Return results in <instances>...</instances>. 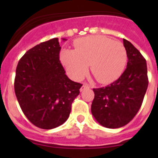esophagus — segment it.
Masks as SVG:
<instances>
[{"label":"esophagus","instance_id":"1","mask_svg":"<svg viewBox=\"0 0 158 158\" xmlns=\"http://www.w3.org/2000/svg\"><path fill=\"white\" fill-rule=\"evenodd\" d=\"M89 88H90V86H89V84H83V86L81 87V88H80V91H84V89H89Z\"/></svg>","mask_w":158,"mask_h":158}]
</instances>
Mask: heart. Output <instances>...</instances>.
<instances>
[{"label": "heart", "mask_w": 158, "mask_h": 158, "mask_svg": "<svg viewBox=\"0 0 158 158\" xmlns=\"http://www.w3.org/2000/svg\"><path fill=\"white\" fill-rule=\"evenodd\" d=\"M74 51L63 49L60 60L68 74L79 80L85 75L89 64L99 83L108 84L118 79L125 69L127 53L122 43L102 35L79 38Z\"/></svg>", "instance_id": "heart-1"}]
</instances>
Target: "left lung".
<instances>
[{
    "instance_id": "8db88e82",
    "label": "left lung",
    "mask_w": 158,
    "mask_h": 158,
    "mask_svg": "<svg viewBox=\"0 0 158 158\" xmlns=\"http://www.w3.org/2000/svg\"><path fill=\"white\" fill-rule=\"evenodd\" d=\"M127 53V67L117 80L94 89L91 111L101 125L116 129L127 125L141 107L148 85L147 63L132 43L123 39Z\"/></svg>"
}]
</instances>
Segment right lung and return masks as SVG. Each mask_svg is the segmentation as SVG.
I'll use <instances>...</instances> for the list:
<instances>
[{
  "label": "right lung",
  "mask_w": 158,
  "mask_h": 158,
  "mask_svg": "<svg viewBox=\"0 0 158 158\" xmlns=\"http://www.w3.org/2000/svg\"><path fill=\"white\" fill-rule=\"evenodd\" d=\"M60 51L58 38L41 43L23 55L16 68L15 93L19 104L28 120L44 130L66 121L82 87L65 74Z\"/></svg>",
  "instance_id": "right-lung-1"
}]
</instances>
